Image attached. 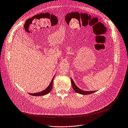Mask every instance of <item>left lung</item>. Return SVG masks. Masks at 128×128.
Returning <instances> with one entry per match:
<instances>
[{
    "label": "left lung",
    "mask_w": 128,
    "mask_h": 128,
    "mask_svg": "<svg viewBox=\"0 0 128 128\" xmlns=\"http://www.w3.org/2000/svg\"><path fill=\"white\" fill-rule=\"evenodd\" d=\"M71 84H72V86L73 89L74 90V91L76 92H77L78 93H80V94H83V95H88V94H90L96 92V91H83L82 90H80V89H79V88H78L76 86V84H75L74 82H73V80H72V78H71Z\"/></svg>",
    "instance_id": "1"
}]
</instances>
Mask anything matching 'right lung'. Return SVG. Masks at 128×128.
Listing matches in <instances>:
<instances>
[{
    "instance_id": "obj_1",
    "label": "right lung",
    "mask_w": 128,
    "mask_h": 128,
    "mask_svg": "<svg viewBox=\"0 0 128 128\" xmlns=\"http://www.w3.org/2000/svg\"><path fill=\"white\" fill-rule=\"evenodd\" d=\"M54 78H53V79L52 80V81L51 82L50 84L48 85V86L46 88L45 90H44V91L40 92H38V93H29L30 95H33V96H42V95H46L47 94H48V93H50V92L51 91L52 88H53V82L54 80Z\"/></svg>"
}]
</instances>
